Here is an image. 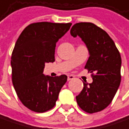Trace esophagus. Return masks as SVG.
Instances as JSON below:
<instances>
[{
	"mask_svg": "<svg viewBox=\"0 0 129 129\" xmlns=\"http://www.w3.org/2000/svg\"><path fill=\"white\" fill-rule=\"evenodd\" d=\"M74 79V76H73V75H69L68 76V81H70V80H73Z\"/></svg>",
	"mask_w": 129,
	"mask_h": 129,
	"instance_id": "obj_1",
	"label": "esophagus"
}]
</instances>
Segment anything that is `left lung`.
Listing matches in <instances>:
<instances>
[{
  "label": "left lung",
  "instance_id": "obj_1",
  "mask_svg": "<svg viewBox=\"0 0 129 129\" xmlns=\"http://www.w3.org/2000/svg\"><path fill=\"white\" fill-rule=\"evenodd\" d=\"M71 35L80 37L85 44L90 56L85 68L95 73L92 83L83 82L76 102L87 113L101 111L111 103L120 85V54L108 34L92 23L75 24Z\"/></svg>",
  "mask_w": 129,
  "mask_h": 129
}]
</instances>
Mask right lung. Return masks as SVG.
I'll return each instance as SVG.
<instances>
[{
  "instance_id": "obj_1",
  "label": "right lung",
  "mask_w": 129,
  "mask_h": 129,
  "mask_svg": "<svg viewBox=\"0 0 129 129\" xmlns=\"http://www.w3.org/2000/svg\"><path fill=\"white\" fill-rule=\"evenodd\" d=\"M71 23H33L27 26L15 43L11 58L12 84L16 93L29 110L43 113L56 105L68 76L52 77L43 72L46 63L55 61L56 42Z\"/></svg>"
}]
</instances>
